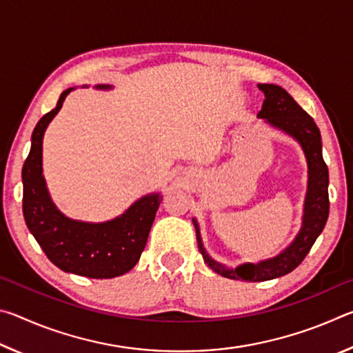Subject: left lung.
Wrapping results in <instances>:
<instances>
[{
  "instance_id": "8db88e82",
  "label": "left lung",
  "mask_w": 353,
  "mask_h": 353,
  "mask_svg": "<svg viewBox=\"0 0 353 353\" xmlns=\"http://www.w3.org/2000/svg\"><path fill=\"white\" fill-rule=\"evenodd\" d=\"M259 88L265 93L263 107L259 112V118H265L274 128L282 129L283 132L301 143L308 162V193L305 199V213H303L302 229L282 254L274 256L271 260H265L252 265L246 263L229 270L212 260L202 246L198 224H196V238H198L199 252L204 256V261L210 270L227 279L248 280V282H265V280L282 277L285 274L301 265L305 259L310 249L316 241V238L324 230L328 218V168L322 159V141L321 132L313 118L299 105L291 94L282 87L274 83H259Z\"/></svg>"
}]
</instances>
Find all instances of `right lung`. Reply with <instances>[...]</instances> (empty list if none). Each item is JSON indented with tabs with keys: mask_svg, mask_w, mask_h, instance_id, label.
<instances>
[{
	"mask_svg": "<svg viewBox=\"0 0 353 353\" xmlns=\"http://www.w3.org/2000/svg\"><path fill=\"white\" fill-rule=\"evenodd\" d=\"M71 90L61 94L54 109L40 118L32 132L31 151L21 171L23 214L48 259L62 271L90 279H113L132 270L140 260L162 196H145L119 218L101 224L73 221L57 210L41 174V141L46 126Z\"/></svg>",
	"mask_w": 353,
	"mask_h": 353,
	"instance_id": "1",
	"label": "right lung"
}]
</instances>
